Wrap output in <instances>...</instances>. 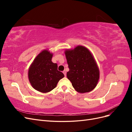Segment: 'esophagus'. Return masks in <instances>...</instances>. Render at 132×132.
<instances>
[{"instance_id":"esophagus-1","label":"esophagus","mask_w":132,"mask_h":132,"mask_svg":"<svg viewBox=\"0 0 132 132\" xmlns=\"http://www.w3.org/2000/svg\"><path fill=\"white\" fill-rule=\"evenodd\" d=\"M63 73L64 75V76H65H65H66V74H67V73H66L65 70H63Z\"/></svg>"}]
</instances>
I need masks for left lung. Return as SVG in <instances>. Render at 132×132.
<instances>
[{
	"label": "left lung",
	"instance_id": "left-lung-1",
	"mask_svg": "<svg viewBox=\"0 0 132 132\" xmlns=\"http://www.w3.org/2000/svg\"><path fill=\"white\" fill-rule=\"evenodd\" d=\"M69 70L67 77L79 93H88L96 86L100 71L90 51L82 46L65 51Z\"/></svg>",
	"mask_w": 132,
	"mask_h": 132
}]
</instances>
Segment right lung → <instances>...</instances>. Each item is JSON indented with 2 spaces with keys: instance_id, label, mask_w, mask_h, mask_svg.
Returning a JSON list of instances; mask_svg holds the SVG:
<instances>
[{
  "instance_id": "right-lung-1",
  "label": "right lung",
  "mask_w": 132,
  "mask_h": 132,
  "mask_svg": "<svg viewBox=\"0 0 132 132\" xmlns=\"http://www.w3.org/2000/svg\"><path fill=\"white\" fill-rule=\"evenodd\" d=\"M53 54L43 50L35 58L28 71L31 85L41 93H46L54 89L64 75L58 71L57 63L52 62Z\"/></svg>"
}]
</instances>
